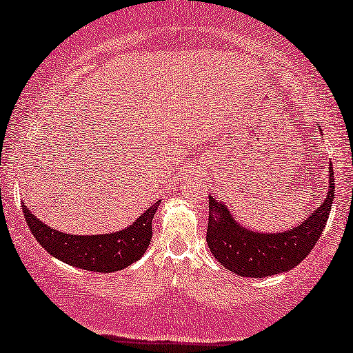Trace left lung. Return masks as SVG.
Returning a JSON list of instances; mask_svg holds the SVG:
<instances>
[{"label": "left lung", "mask_w": 353, "mask_h": 353, "mask_svg": "<svg viewBox=\"0 0 353 353\" xmlns=\"http://www.w3.org/2000/svg\"><path fill=\"white\" fill-rule=\"evenodd\" d=\"M329 192L322 205L303 223L284 233L246 230L233 220L230 210L209 195L207 245L219 263L245 278H265L298 266L324 232L334 199V172L329 169Z\"/></svg>", "instance_id": "obj_1"}]
</instances>
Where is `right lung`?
<instances>
[{"label":"right lung","instance_id":"right-lung-1","mask_svg":"<svg viewBox=\"0 0 353 353\" xmlns=\"http://www.w3.org/2000/svg\"><path fill=\"white\" fill-rule=\"evenodd\" d=\"M158 207L159 202H156L125 230L90 236L69 235L54 230L52 227L34 217L32 212L24 203L23 212L34 239L52 256L82 270L112 273L130 266L146 252L152 236L151 222Z\"/></svg>","mask_w":353,"mask_h":353}]
</instances>
